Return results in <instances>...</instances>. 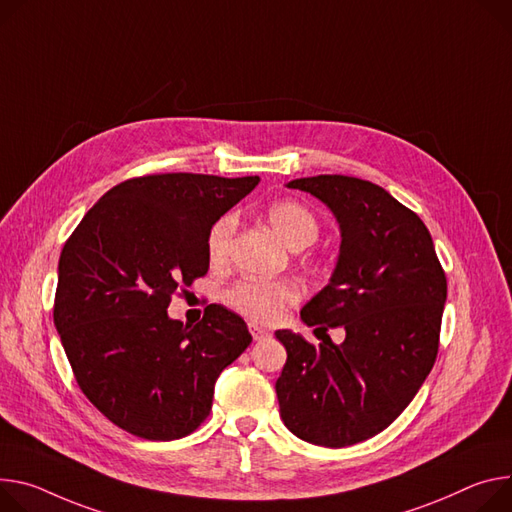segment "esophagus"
<instances>
[{"label":"esophagus","instance_id":"esophagus-1","mask_svg":"<svg viewBox=\"0 0 512 512\" xmlns=\"http://www.w3.org/2000/svg\"><path fill=\"white\" fill-rule=\"evenodd\" d=\"M249 331H251V337L255 339V341H261V339H265V337H269L271 333L265 329V327H259V324H249Z\"/></svg>","mask_w":512,"mask_h":512}]
</instances>
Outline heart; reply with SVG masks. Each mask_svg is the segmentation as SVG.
<instances>
[{"instance_id":"b5f03b06","label":"heart","mask_w":512,"mask_h":512,"mask_svg":"<svg viewBox=\"0 0 512 512\" xmlns=\"http://www.w3.org/2000/svg\"><path fill=\"white\" fill-rule=\"evenodd\" d=\"M265 218L290 249H304L318 239L316 216L296 200H277L267 206ZM235 235V218H218L206 237V251L212 265H222L228 259L230 241ZM302 292L292 280H259V277H245L226 292V304L247 316L253 322H275L282 314L298 304Z\"/></svg>"}]
</instances>
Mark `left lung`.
<instances>
[{"instance_id": "1", "label": "left lung", "mask_w": 512, "mask_h": 512, "mask_svg": "<svg viewBox=\"0 0 512 512\" xmlns=\"http://www.w3.org/2000/svg\"><path fill=\"white\" fill-rule=\"evenodd\" d=\"M327 204L341 226L329 286L300 312L308 327L345 329L318 347L277 331L288 351L275 382L284 425L322 447H345L390 427L437 359L447 277L431 232L380 185L316 175L288 183Z\"/></svg>"}]
</instances>
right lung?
I'll return each instance as SVG.
<instances>
[{"label":"right lung","mask_w":512,"mask_h":512,"mask_svg":"<svg viewBox=\"0 0 512 512\" xmlns=\"http://www.w3.org/2000/svg\"><path fill=\"white\" fill-rule=\"evenodd\" d=\"M259 177L155 173L126 179L87 210L59 259L53 318L73 376L108 421L149 441L194 433L220 371L253 341L220 304L194 327L171 298L206 275L210 226Z\"/></svg>","instance_id":"1"}]
</instances>
